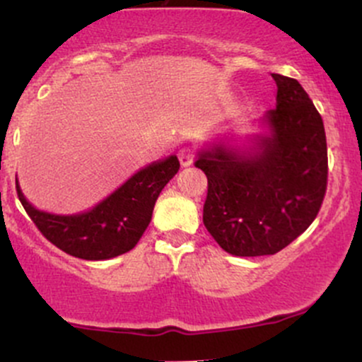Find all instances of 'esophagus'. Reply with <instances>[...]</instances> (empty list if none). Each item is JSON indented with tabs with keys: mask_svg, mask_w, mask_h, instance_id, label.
I'll return each instance as SVG.
<instances>
[{
	"mask_svg": "<svg viewBox=\"0 0 362 362\" xmlns=\"http://www.w3.org/2000/svg\"><path fill=\"white\" fill-rule=\"evenodd\" d=\"M178 161H180L182 168H187L192 165V151L191 149H182L178 151Z\"/></svg>",
	"mask_w": 362,
	"mask_h": 362,
	"instance_id": "34e87169",
	"label": "esophagus"
}]
</instances>
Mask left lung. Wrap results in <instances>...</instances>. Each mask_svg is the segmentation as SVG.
Here are the masks:
<instances>
[{"mask_svg": "<svg viewBox=\"0 0 362 362\" xmlns=\"http://www.w3.org/2000/svg\"><path fill=\"white\" fill-rule=\"evenodd\" d=\"M276 109L257 133L222 135L196 152L208 178L203 222L234 257L274 255L314 222L328 180L321 116L296 79L272 74Z\"/></svg>", "mask_w": 362, "mask_h": 362, "instance_id": "obj_1", "label": "left lung"}]
</instances>
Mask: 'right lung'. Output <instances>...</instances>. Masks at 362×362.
Wrapping results in <instances>:
<instances>
[{
    "label": "right lung",
    "instance_id": "right-lung-1",
    "mask_svg": "<svg viewBox=\"0 0 362 362\" xmlns=\"http://www.w3.org/2000/svg\"><path fill=\"white\" fill-rule=\"evenodd\" d=\"M177 156L151 163L86 211L72 215L37 210L17 180V194L41 234L57 248L83 260H109L135 248L149 227L159 192L177 175Z\"/></svg>",
    "mask_w": 362,
    "mask_h": 362
}]
</instances>
